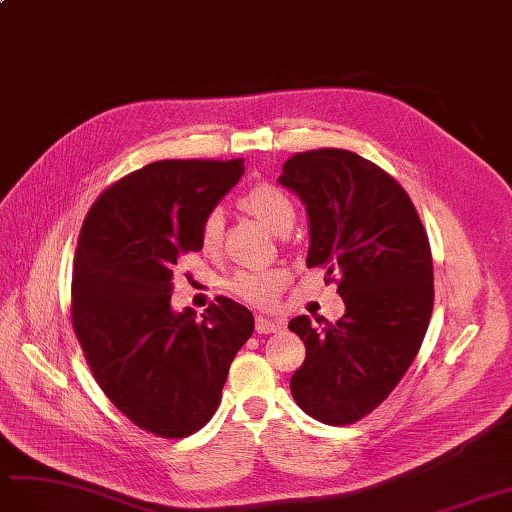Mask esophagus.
I'll list each match as a JSON object with an SVG mask.
<instances>
[{
    "mask_svg": "<svg viewBox=\"0 0 512 512\" xmlns=\"http://www.w3.org/2000/svg\"><path fill=\"white\" fill-rule=\"evenodd\" d=\"M284 328V323L280 319H269V317H258L256 319V332L258 334H271V332H280Z\"/></svg>",
    "mask_w": 512,
    "mask_h": 512,
    "instance_id": "34e87169",
    "label": "esophagus"
}]
</instances>
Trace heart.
<instances>
[{
    "label": "heart",
    "mask_w": 512,
    "mask_h": 512,
    "mask_svg": "<svg viewBox=\"0 0 512 512\" xmlns=\"http://www.w3.org/2000/svg\"><path fill=\"white\" fill-rule=\"evenodd\" d=\"M239 206L245 210V213L260 219L269 230H273L280 236L289 234L295 223L293 199L276 184H269V182L254 184L252 189H247L241 195ZM221 232H223V215L219 208H215L204 217L202 234H199L202 247L206 252H215L219 247ZM286 282H289V273L280 267L249 269V271L234 273V278L230 280V291L236 297H241L254 306H269L276 302Z\"/></svg>",
    "instance_id": "b5f03b06"
}]
</instances>
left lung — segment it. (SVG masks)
<instances>
[{
    "instance_id": "left-lung-1",
    "label": "left lung",
    "mask_w": 512,
    "mask_h": 512,
    "mask_svg": "<svg viewBox=\"0 0 512 512\" xmlns=\"http://www.w3.org/2000/svg\"><path fill=\"white\" fill-rule=\"evenodd\" d=\"M278 182L306 204V265L326 269L345 302L336 323L291 319L306 345L291 393L306 415L347 426L389 397L419 352L434 306L430 241L400 182L347 149L295 154Z\"/></svg>"
}]
</instances>
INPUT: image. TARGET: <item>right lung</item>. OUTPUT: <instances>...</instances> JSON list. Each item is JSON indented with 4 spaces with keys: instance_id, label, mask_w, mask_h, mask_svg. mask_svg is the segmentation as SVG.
I'll list each match as a JSON object with an SVG mask.
<instances>
[{
    "instance_id": "1",
    "label": "right lung",
    "mask_w": 512,
    "mask_h": 512,
    "mask_svg": "<svg viewBox=\"0 0 512 512\" xmlns=\"http://www.w3.org/2000/svg\"><path fill=\"white\" fill-rule=\"evenodd\" d=\"M236 160H156L97 197L78 236L71 321L93 378L160 439L204 428L254 315L217 297L197 319L171 310V278L202 249L204 217L243 176Z\"/></svg>"
}]
</instances>
